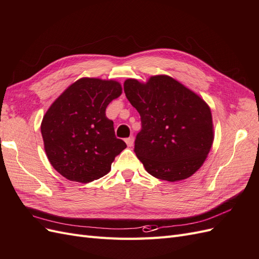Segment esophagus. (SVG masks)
<instances>
[{"label":"esophagus","mask_w":259,"mask_h":259,"mask_svg":"<svg viewBox=\"0 0 259 259\" xmlns=\"http://www.w3.org/2000/svg\"><path fill=\"white\" fill-rule=\"evenodd\" d=\"M125 143H126V145L128 147H133V146H134V137L131 136V137L126 138V139H125Z\"/></svg>","instance_id":"34e87169"}]
</instances>
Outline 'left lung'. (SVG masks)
Instances as JSON below:
<instances>
[{
    "mask_svg": "<svg viewBox=\"0 0 259 259\" xmlns=\"http://www.w3.org/2000/svg\"><path fill=\"white\" fill-rule=\"evenodd\" d=\"M124 92L142 119L134 151L148 173L170 183L192 176L213 145L208 105L164 74L150 76L146 83L125 80Z\"/></svg>",
    "mask_w": 259,
    "mask_h": 259,
    "instance_id": "1",
    "label": "left lung"
}]
</instances>
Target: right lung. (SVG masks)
Instances as JSON below:
<instances>
[{
  "instance_id": "right-lung-1",
  "label": "right lung",
  "mask_w": 259,
  "mask_h": 259,
  "mask_svg": "<svg viewBox=\"0 0 259 259\" xmlns=\"http://www.w3.org/2000/svg\"><path fill=\"white\" fill-rule=\"evenodd\" d=\"M121 94L117 81L82 77L51 105L41 133L48 159L60 175L88 184L110 171L126 144L115 137L106 108Z\"/></svg>"
}]
</instances>
